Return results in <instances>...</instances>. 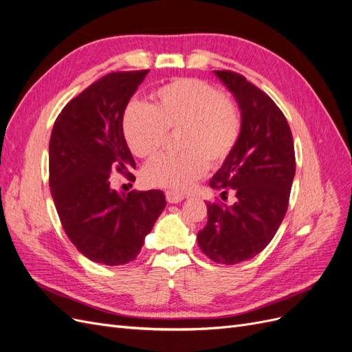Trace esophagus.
<instances>
[{
	"label": "esophagus",
	"mask_w": 352,
	"mask_h": 352,
	"mask_svg": "<svg viewBox=\"0 0 352 352\" xmlns=\"http://www.w3.org/2000/svg\"><path fill=\"white\" fill-rule=\"evenodd\" d=\"M165 196H166V201H168V203H173V204L181 203V201L184 200L183 194H177V192H174V191H166Z\"/></svg>",
	"instance_id": "1"
}]
</instances>
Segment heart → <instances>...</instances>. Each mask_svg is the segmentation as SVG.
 <instances>
[{
	"mask_svg": "<svg viewBox=\"0 0 352 352\" xmlns=\"http://www.w3.org/2000/svg\"><path fill=\"white\" fill-rule=\"evenodd\" d=\"M168 130H179V155H160L142 171L146 186L187 191L207 169L222 164L241 136V117L219 88L196 78L169 82L153 94L152 106L132 100L123 113V133L132 152L149 158Z\"/></svg>",
	"mask_w": 352,
	"mask_h": 352,
	"instance_id": "1",
	"label": "heart"
}]
</instances>
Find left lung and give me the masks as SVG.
<instances>
[{
	"mask_svg": "<svg viewBox=\"0 0 352 352\" xmlns=\"http://www.w3.org/2000/svg\"><path fill=\"white\" fill-rule=\"evenodd\" d=\"M213 72L238 102L241 136L210 187L225 196L233 190L236 201L207 203L197 242L212 261L233 265L258 255L278 230L296 173L294 143L284 114L264 91L239 74Z\"/></svg>",
	"mask_w": 352,
	"mask_h": 352,
	"instance_id": "obj_1",
	"label": "left lung"
}]
</instances>
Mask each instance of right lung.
Instances as JSON below:
<instances>
[{"label":"right lung","mask_w":352,"mask_h":352,"mask_svg":"<svg viewBox=\"0 0 352 352\" xmlns=\"http://www.w3.org/2000/svg\"><path fill=\"white\" fill-rule=\"evenodd\" d=\"M149 71L111 72L63 107L49 142V186L62 228L84 256L123 265L138 256L166 201L161 190L116 191L110 175L136 166L123 113Z\"/></svg>","instance_id":"obj_1"}]
</instances>
